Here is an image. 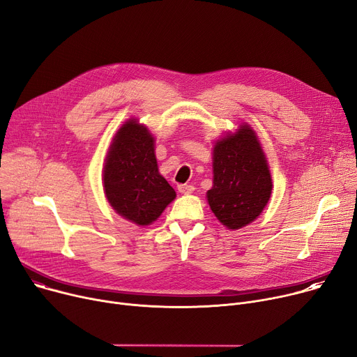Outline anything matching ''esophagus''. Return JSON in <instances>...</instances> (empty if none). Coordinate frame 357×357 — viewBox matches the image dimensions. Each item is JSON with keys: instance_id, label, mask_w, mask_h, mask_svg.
<instances>
[{"instance_id": "1", "label": "esophagus", "mask_w": 357, "mask_h": 357, "mask_svg": "<svg viewBox=\"0 0 357 357\" xmlns=\"http://www.w3.org/2000/svg\"><path fill=\"white\" fill-rule=\"evenodd\" d=\"M178 190L181 193H183V195H189V193H192L193 190H195V188H193L192 185H179Z\"/></svg>"}]
</instances>
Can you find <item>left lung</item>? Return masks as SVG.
Instances as JSON below:
<instances>
[{"mask_svg":"<svg viewBox=\"0 0 357 357\" xmlns=\"http://www.w3.org/2000/svg\"><path fill=\"white\" fill-rule=\"evenodd\" d=\"M272 178L261 144L249 125H241L213 146V186L208 204L228 229H241L262 213Z\"/></svg>","mask_w":357,"mask_h":357,"instance_id":"obj_1","label":"left lung"}]
</instances>
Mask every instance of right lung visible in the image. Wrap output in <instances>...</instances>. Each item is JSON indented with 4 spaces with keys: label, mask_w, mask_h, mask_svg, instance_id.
<instances>
[{
    "label": "right lung",
    "mask_w": 357,
    "mask_h": 357,
    "mask_svg": "<svg viewBox=\"0 0 357 357\" xmlns=\"http://www.w3.org/2000/svg\"><path fill=\"white\" fill-rule=\"evenodd\" d=\"M104 189L109 205L126 220L151 225L176 198L158 171L153 137L137 119L115 134L104 167Z\"/></svg>",
    "instance_id": "right-lung-1"
}]
</instances>
